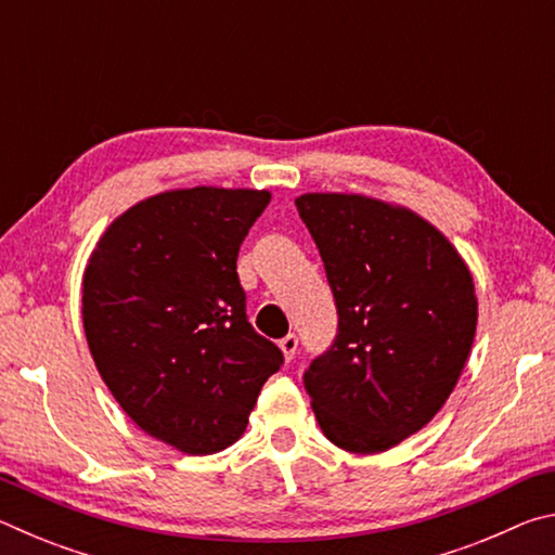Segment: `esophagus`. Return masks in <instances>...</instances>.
<instances>
[{"label": "esophagus", "mask_w": 555, "mask_h": 555, "mask_svg": "<svg viewBox=\"0 0 555 555\" xmlns=\"http://www.w3.org/2000/svg\"><path fill=\"white\" fill-rule=\"evenodd\" d=\"M279 347H281V352H284L286 360L291 362V360H294L296 350H298V337H296L294 333H288L286 337H281V340H279Z\"/></svg>", "instance_id": "obj_1"}]
</instances>
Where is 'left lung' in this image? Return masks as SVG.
Here are the masks:
<instances>
[{
	"label": "left lung",
	"instance_id": "obj_1",
	"mask_svg": "<svg viewBox=\"0 0 555 555\" xmlns=\"http://www.w3.org/2000/svg\"><path fill=\"white\" fill-rule=\"evenodd\" d=\"M321 251L337 335L304 372L318 424L350 453H382L424 428L473 347V276L443 234L364 195L296 201Z\"/></svg>",
	"mask_w": 555,
	"mask_h": 555
}]
</instances>
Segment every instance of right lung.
<instances>
[{"mask_svg":"<svg viewBox=\"0 0 555 555\" xmlns=\"http://www.w3.org/2000/svg\"><path fill=\"white\" fill-rule=\"evenodd\" d=\"M267 191L191 188L134 205L82 276L102 379L134 424L191 455L232 446L284 352L247 318L240 244Z\"/></svg>","mask_w":555,"mask_h":555,"instance_id":"1","label":"right lung"}]
</instances>
